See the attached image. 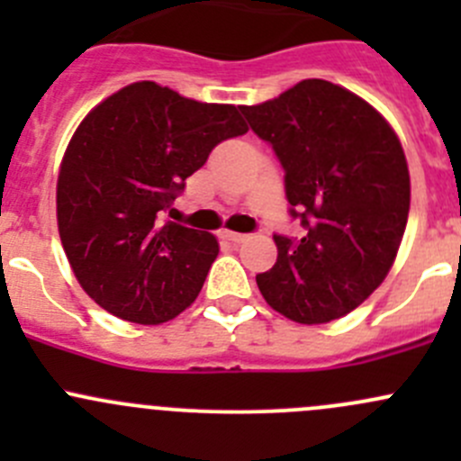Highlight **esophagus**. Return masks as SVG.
I'll return each mask as SVG.
<instances>
[{
  "label": "esophagus",
  "instance_id": "obj_1",
  "mask_svg": "<svg viewBox=\"0 0 461 461\" xmlns=\"http://www.w3.org/2000/svg\"><path fill=\"white\" fill-rule=\"evenodd\" d=\"M222 239H227L230 243H245L249 236L248 234H236V231H222Z\"/></svg>",
  "mask_w": 461,
  "mask_h": 461
}]
</instances>
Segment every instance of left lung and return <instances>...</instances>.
<instances>
[{
	"label": "left lung",
	"instance_id": "obj_1",
	"mask_svg": "<svg viewBox=\"0 0 461 461\" xmlns=\"http://www.w3.org/2000/svg\"><path fill=\"white\" fill-rule=\"evenodd\" d=\"M285 171L301 239L274 234L278 258L257 274L263 299L296 323L352 312L393 267L411 209L399 138L348 88L303 80L274 100L240 106Z\"/></svg>",
	"mask_w": 461,
	"mask_h": 461
}]
</instances>
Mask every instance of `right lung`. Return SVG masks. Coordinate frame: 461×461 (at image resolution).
<instances>
[{
  "mask_svg": "<svg viewBox=\"0 0 461 461\" xmlns=\"http://www.w3.org/2000/svg\"><path fill=\"white\" fill-rule=\"evenodd\" d=\"M248 133L234 104L156 82L120 88L82 120L58 178V230L82 290L113 317L174 319L196 301L216 236L160 213L218 142Z\"/></svg>",
  "mask_w": 461,
  "mask_h": 461,
  "instance_id": "right-lung-1",
  "label": "right lung"
}]
</instances>
